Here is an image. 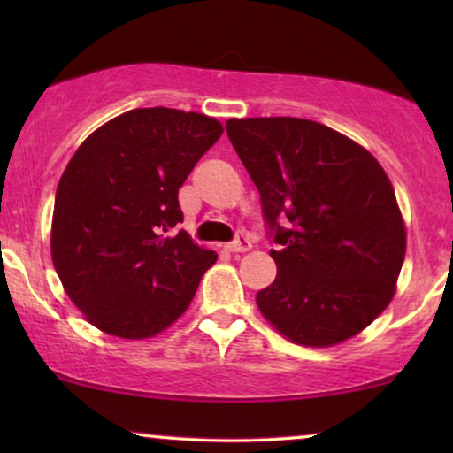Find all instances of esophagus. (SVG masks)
I'll return each instance as SVG.
<instances>
[{
	"label": "esophagus",
	"instance_id": "esophagus-1",
	"mask_svg": "<svg viewBox=\"0 0 453 453\" xmlns=\"http://www.w3.org/2000/svg\"><path fill=\"white\" fill-rule=\"evenodd\" d=\"M226 250L228 251H233V253H243V251H250L251 250V241L245 237V234H239L237 239L233 241V243H228L226 245Z\"/></svg>",
	"mask_w": 453,
	"mask_h": 453
}]
</instances>
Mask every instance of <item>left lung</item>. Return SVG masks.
Returning <instances> with one entry per match:
<instances>
[{"label":"left lung","instance_id":"1","mask_svg":"<svg viewBox=\"0 0 453 453\" xmlns=\"http://www.w3.org/2000/svg\"><path fill=\"white\" fill-rule=\"evenodd\" d=\"M226 134L274 228L278 274L256 303L290 342L357 336L395 295L406 226L392 181L367 148L299 117L228 119ZM282 218L289 225H277Z\"/></svg>","mask_w":453,"mask_h":453}]
</instances>
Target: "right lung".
I'll return each instance as SVG.
<instances>
[{"label": "right lung", "instance_id": "1", "mask_svg": "<svg viewBox=\"0 0 453 453\" xmlns=\"http://www.w3.org/2000/svg\"><path fill=\"white\" fill-rule=\"evenodd\" d=\"M222 135L203 113L150 107L117 115L86 138L59 179L51 259L84 319L144 340L185 313L216 253L185 231L179 189Z\"/></svg>", "mask_w": 453, "mask_h": 453}]
</instances>
